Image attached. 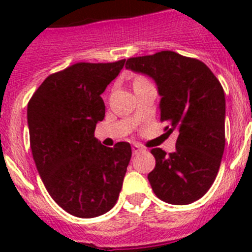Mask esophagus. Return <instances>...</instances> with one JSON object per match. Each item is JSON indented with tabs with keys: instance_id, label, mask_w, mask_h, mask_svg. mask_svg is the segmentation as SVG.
<instances>
[{
	"instance_id": "obj_1",
	"label": "esophagus",
	"mask_w": 252,
	"mask_h": 252,
	"mask_svg": "<svg viewBox=\"0 0 252 252\" xmlns=\"http://www.w3.org/2000/svg\"><path fill=\"white\" fill-rule=\"evenodd\" d=\"M132 152H133V154H138L141 153V152H144V148H142L140 144H133V145H132Z\"/></svg>"
}]
</instances>
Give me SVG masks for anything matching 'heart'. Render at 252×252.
Segmentation results:
<instances>
[{"label": "heart", "mask_w": 252, "mask_h": 252, "mask_svg": "<svg viewBox=\"0 0 252 252\" xmlns=\"http://www.w3.org/2000/svg\"><path fill=\"white\" fill-rule=\"evenodd\" d=\"M137 80H141V78H136V81H137Z\"/></svg>", "instance_id": "1"}]
</instances>
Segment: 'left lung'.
<instances>
[{
	"label": "left lung",
	"instance_id": "8db88e82",
	"mask_svg": "<svg viewBox=\"0 0 252 252\" xmlns=\"http://www.w3.org/2000/svg\"><path fill=\"white\" fill-rule=\"evenodd\" d=\"M126 69L152 77L161 95V122L176 130L175 152L152 149L156 167L148 179L156 196L174 205L203 197L215 182L225 149V94L197 59L172 51L130 57Z\"/></svg>",
	"mask_w": 252,
	"mask_h": 252
}]
</instances>
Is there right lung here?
<instances>
[{
  "mask_svg": "<svg viewBox=\"0 0 252 252\" xmlns=\"http://www.w3.org/2000/svg\"><path fill=\"white\" fill-rule=\"evenodd\" d=\"M124 63H77L49 74L27 106L39 175L51 197L81 219L104 215L116 204L132 157L128 142L106 148L94 137L106 114L100 95Z\"/></svg>",
  "mask_w": 252,
  "mask_h": 252,
  "instance_id": "1",
  "label": "right lung"
}]
</instances>
